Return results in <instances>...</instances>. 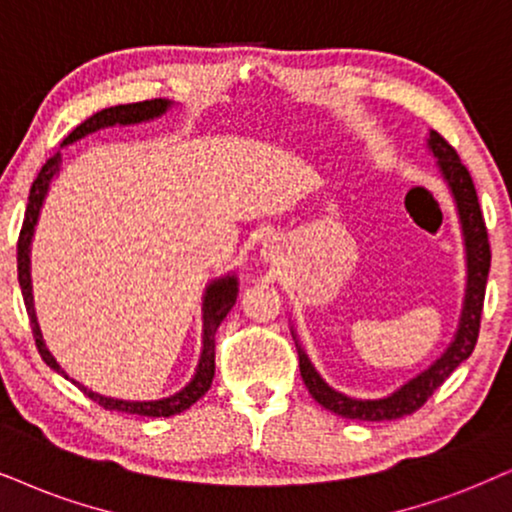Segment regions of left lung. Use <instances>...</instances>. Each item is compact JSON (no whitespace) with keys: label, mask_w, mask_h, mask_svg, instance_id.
Listing matches in <instances>:
<instances>
[{"label":"left lung","mask_w":512,"mask_h":512,"mask_svg":"<svg viewBox=\"0 0 512 512\" xmlns=\"http://www.w3.org/2000/svg\"><path fill=\"white\" fill-rule=\"evenodd\" d=\"M428 151L432 158L437 160L439 177L449 189L451 198H454L458 224H461L463 236V250H465V293H463V307L461 316H458V326L454 333V340L446 345V349L432 364L406 380L404 385L397 387L392 394L380 399H357L349 397L345 392L333 390L326 380L316 371L312 359L307 357L304 347L297 340L295 328L293 331L297 357H300V373L304 385H307L309 394L314 401H319L323 409H328L335 416L349 418V420H397L404 416H411L418 411L432 397V392L470 357L475 349L477 333H480V316H482V302H484V288H487L491 252H489V238L487 226H484L480 203H477L475 184H472L470 172L465 170L454 148L439 137L435 129L428 132Z\"/></svg>","instance_id":"8db88e82"}]
</instances>
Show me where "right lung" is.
Instances as JSON below:
<instances>
[{
	"label": "right lung",
	"instance_id": "right-lung-1",
	"mask_svg": "<svg viewBox=\"0 0 512 512\" xmlns=\"http://www.w3.org/2000/svg\"><path fill=\"white\" fill-rule=\"evenodd\" d=\"M174 106V101L170 99H153V101H141V103H125V106H113V108H103V111L94 113L92 118L84 120L82 125H77L73 132L63 139L61 146H70L75 141H80L89 134L99 132V129L106 127H127V125H141V122H151L163 118V115L170 111ZM61 151H58L54 158H49L44 167L37 174V179L32 181V189L28 196V208H25V219H23V229H21V238H18V283H21L23 290V300H25V309H28L30 323H32V335H35V345L40 349L44 364L49 368H54L56 373H61L63 378L73 380L70 375L63 371L61 364H58L54 354L49 352L47 342L42 338L40 331V321H37L35 314V300H32V276H30V248H32V236H35V226L40 222V212L44 205V198L51 189V181L56 179L58 170H61ZM238 297V278L236 274H224L219 278H212V281L205 286L203 293V347H200V359L196 366V373L193 378L181 387L179 392L170 394V397L163 399H148V401H134V399H115V397H106V394L92 392L89 387H84L82 383H73L80 387V390L87 394L89 399H94L96 404L103 406L108 411H118V413H134V416H148V418H170L177 416V413L191 409L196 401L203 397L205 392L210 390L212 378H215V333L219 328V323L224 321V316L231 312V307L236 304Z\"/></svg>",
	"mask_w": 512,
	"mask_h": 512
}]
</instances>
